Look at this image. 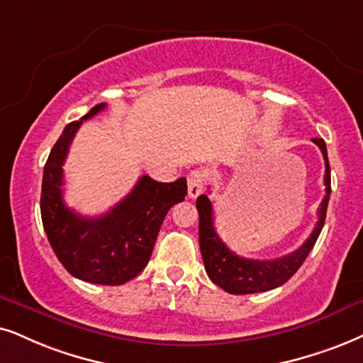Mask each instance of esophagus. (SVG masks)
<instances>
[{
    "mask_svg": "<svg viewBox=\"0 0 363 363\" xmlns=\"http://www.w3.org/2000/svg\"><path fill=\"white\" fill-rule=\"evenodd\" d=\"M204 181V174L201 171H192L189 176H187V192H189L191 199H196L197 196L203 194Z\"/></svg>",
    "mask_w": 363,
    "mask_h": 363,
    "instance_id": "esophagus-1",
    "label": "esophagus"
}]
</instances>
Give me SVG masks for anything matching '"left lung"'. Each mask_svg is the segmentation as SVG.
Segmentation results:
<instances>
[{
  "label": "left lung",
  "instance_id": "1",
  "mask_svg": "<svg viewBox=\"0 0 363 363\" xmlns=\"http://www.w3.org/2000/svg\"><path fill=\"white\" fill-rule=\"evenodd\" d=\"M318 145L325 160V194L318 209V221L311 231L308 240L290 255H284L277 259H250L238 256L224 245L214 229L213 204L209 197L203 194L197 197L196 208L199 211V246L203 255L204 268L211 281L223 288L231 295H250V293L269 291L281 286L293 274L298 272L306 256L313 250L316 240L325 224L327 206L330 199V164L327 145L323 139H311Z\"/></svg>",
  "mask_w": 363,
  "mask_h": 363
}]
</instances>
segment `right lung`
Wrapping results in <instances>:
<instances>
[{
  "label": "right lung",
  "mask_w": 363,
  "mask_h": 363,
  "mask_svg": "<svg viewBox=\"0 0 363 363\" xmlns=\"http://www.w3.org/2000/svg\"><path fill=\"white\" fill-rule=\"evenodd\" d=\"M105 108L95 105L86 116L63 128L43 169L41 221L60 263L72 277L86 283H127L145 268L159 229L174 204L184 201L186 177L157 182L142 176L134 189L99 218H85L63 201V162L82 122Z\"/></svg>",
  "instance_id": "right-lung-1"
}]
</instances>
